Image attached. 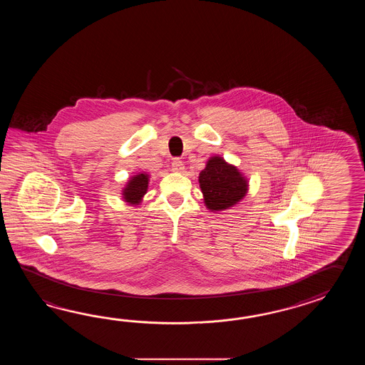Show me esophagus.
<instances>
[{
  "label": "esophagus",
  "mask_w": 365,
  "mask_h": 365,
  "mask_svg": "<svg viewBox=\"0 0 365 365\" xmlns=\"http://www.w3.org/2000/svg\"><path fill=\"white\" fill-rule=\"evenodd\" d=\"M184 170H185V165H184V163H182L180 159L176 158V159L172 160V171L181 173V172H184Z\"/></svg>",
  "instance_id": "esophagus-1"
}]
</instances>
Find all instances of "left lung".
I'll use <instances>...</instances> for the list:
<instances>
[{
	"instance_id": "1",
	"label": "left lung",
	"mask_w": 365,
	"mask_h": 365,
	"mask_svg": "<svg viewBox=\"0 0 365 365\" xmlns=\"http://www.w3.org/2000/svg\"><path fill=\"white\" fill-rule=\"evenodd\" d=\"M203 200L211 211H225L240 202L248 192V180L220 156L210 158L200 173Z\"/></svg>"
}]
</instances>
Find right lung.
Returning <instances> with one entry per match:
<instances>
[{
  "instance_id": "1",
  "label": "right lung",
  "mask_w": 365,
  "mask_h": 365,
  "mask_svg": "<svg viewBox=\"0 0 365 365\" xmlns=\"http://www.w3.org/2000/svg\"><path fill=\"white\" fill-rule=\"evenodd\" d=\"M148 173H138L128 181V184L123 190V195L126 202L130 205H138L142 197L148 192Z\"/></svg>"
}]
</instances>
